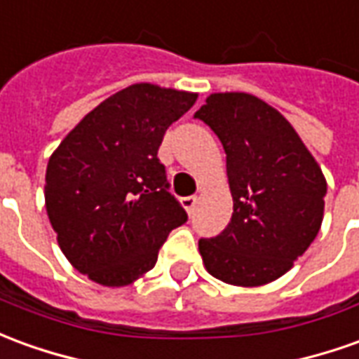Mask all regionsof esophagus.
<instances>
[{"instance_id":"obj_1","label":"esophagus","mask_w":359,"mask_h":359,"mask_svg":"<svg viewBox=\"0 0 359 359\" xmlns=\"http://www.w3.org/2000/svg\"><path fill=\"white\" fill-rule=\"evenodd\" d=\"M180 204H182V208L187 210L188 214H192V212H194V208H196V204H198V196L180 198Z\"/></svg>"}]
</instances>
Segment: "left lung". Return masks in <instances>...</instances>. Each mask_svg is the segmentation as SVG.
Here are the masks:
<instances>
[{
    "mask_svg": "<svg viewBox=\"0 0 359 359\" xmlns=\"http://www.w3.org/2000/svg\"><path fill=\"white\" fill-rule=\"evenodd\" d=\"M225 149L231 222L198 241L205 270L225 284L257 287L293 266L315 241L327 179L287 120L249 93H212L194 114Z\"/></svg>",
    "mask_w": 359,
    "mask_h": 359,
    "instance_id": "8db88e82",
    "label": "left lung"
}]
</instances>
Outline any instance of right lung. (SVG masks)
I'll list each match as a JSON object with an SVG mask.
<instances>
[{"instance_id": "obj_1", "label": "right lung", "mask_w": 359, "mask_h": 359, "mask_svg": "<svg viewBox=\"0 0 359 359\" xmlns=\"http://www.w3.org/2000/svg\"><path fill=\"white\" fill-rule=\"evenodd\" d=\"M196 93L130 85L85 114L46 167L44 200L69 264L107 287L136 282L157 262L187 212L167 190L157 151Z\"/></svg>"}]
</instances>
